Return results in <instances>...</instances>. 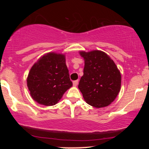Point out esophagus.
I'll list each match as a JSON object with an SVG mask.
<instances>
[{
	"instance_id": "esophagus-1",
	"label": "esophagus",
	"mask_w": 149,
	"mask_h": 149,
	"mask_svg": "<svg viewBox=\"0 0 149 149\" xmlns=\"http://www.w3.org/2000/svg\"><path fill=\"white\" fill-rule=\"evenodd\" d=\"M78 80H74V81L73 82V86H77V85H78Z\"/></svg>"
}]
</instances>
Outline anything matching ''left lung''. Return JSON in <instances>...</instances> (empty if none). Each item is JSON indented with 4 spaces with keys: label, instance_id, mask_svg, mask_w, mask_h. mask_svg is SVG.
I'll use <instances>...</instances> for the list:
<instances>
[{
    "label": "left lung",
    "instance_id": "left-lung-1",
    "mask_svg": "<svg viewBox=\"0 0 149 149\" xmlns=\"http://www.w3.org/2000/svg\"><path fill=\"white\" fill-rule=\"evenodd\" d=\"M80 54L85 60L83 76L78 84L83 98L92 107H107L120 90L119 70L110 57L102 51L80 52Z\"/></svg>",
    "mask_w": 149,
    "mask_h": 149
}]
</instances>
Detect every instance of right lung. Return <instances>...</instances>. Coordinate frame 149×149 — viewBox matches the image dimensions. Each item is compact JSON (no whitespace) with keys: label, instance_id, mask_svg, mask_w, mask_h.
<instances>
[{"label":"right lung","instance_id":"obj_1","mask_svg":"<svg viewBox=\"0 0 149 149\" xmlns=\"http://www.w3.org/2000/svg\"><path fill=\"white\" fill-rule=\"evenodd\" d=\"M73 85L64 54L50 52L33 64L27 78V86L34 101L53 106Z\"/></svg>","mask_w":149,"mask_h":149}]
</instances>
